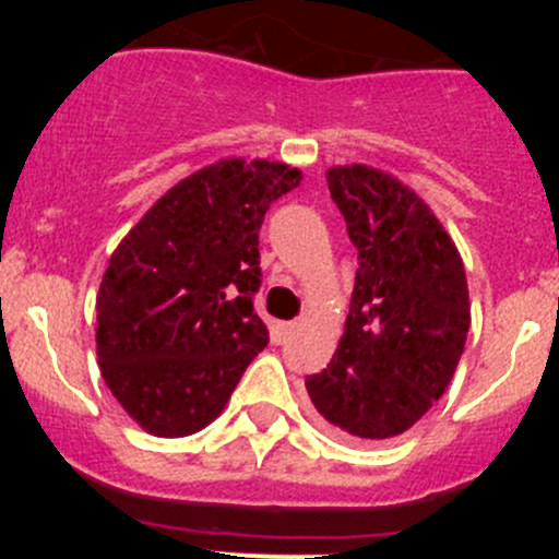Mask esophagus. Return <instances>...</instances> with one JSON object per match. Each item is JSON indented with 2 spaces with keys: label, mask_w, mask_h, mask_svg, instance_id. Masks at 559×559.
Wrapping results in <instances>:
<instances>
[{
  "label": "esophagus",
  "mask_w": 559,
  "mask_h": 559,
  "mask_svg": "<svg viewBox=\"0 0 559 559\" xmlns=\"http://www.w3.org/2000/svg\"><path fill=\"white\" fill-rule=\"evenodd\" d=\"M297 330L295 321H275L273 324V337L275 343H286L292 337V332Z\"/></svg>",
  "instance_id": "esophagus-1"
}]
</instances>
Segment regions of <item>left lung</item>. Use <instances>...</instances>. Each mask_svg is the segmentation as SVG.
I'll list each match as a JSON object with an SVG mask.
<instances>
[{"instance_id":"8db88e82","label":"left lung","mask_w":559,"mask_h":559,"mask_svg":"<svg viewBox=\"0 0 559 559\" xmlns=\"http://www.w3.org/2000/svg\"><path fill=\"white\" fill-rule=\"evenodd\" d=\"M326 183L359 267L335 357L306 389L337 438L389 441L452 384L471 330L465 267L430 205L394 175L346 165Z\"/></svg>"}]
</instances>
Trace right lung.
Here are the masks:
<instances>
[{
	"label": "right lung",
	"instance_id": "1",
	"mask_svg": "<svg viewBox=\"0 0 559 559\" xmlns=\"http://www.w3.org/2000/svg\"><path fill=\"white\" fill-rule=\"evenodd\" d=\"M300 180L284 162L218 159L162 194L112 251L97 295L99 370L145 432L211 425L267 346L253 313L259 229Z\"/></svg>",
	"mask_w": 559,
	"mask_h": 559
}]
</instances>
